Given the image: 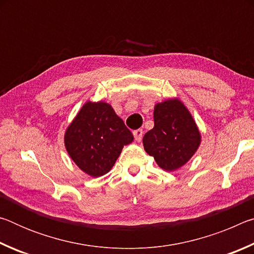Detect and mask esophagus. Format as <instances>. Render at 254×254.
Returning a JSON list of instances; mask_svg holds the SVG:
<instances>
[{
    "instance_id": "34e87169",
    "label": "esophagus",
    "mask_w": 254,
    "mask_h": 254,
    "mask_svg": "<svg viewBox=\"0 0 254 254\" xmlns=\"http://www.w3.org/2000/svg\"><path fill=\"white\" fill-rule=\"evenodd\" d=\"M133 135H134V139L137 141V142H140V141L142 140V136H143V131L141 130V128H137V130L133 131Z\"/></svg>"
}]
</instances>
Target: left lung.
Here are the masks:
<instances>
[{
	"label": "left lung",
	"instance_id": "obj_1",
	"mask_svg": "<svg viewBox=\"0 0 254 254\" xmlns=\"http://www.w3.org/2000/svg\"><path fill=\"white\" fill-rule=\"evenodd\" d=\"M154 127L143 136V147L157 165L175 171L190 160L199 148L201 135L190 112L179 98L154 105Z\"/></svg>",
	"mask_w": 254,
	"mask_h": 254
}]
</instances>
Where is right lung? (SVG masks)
Listing matches in <instances>:
<instances>
[{
  "label": "right lung",
  "mask_w": 254,
  "mask_h": 254,
  "mask_svg": "<svg viewBox=\"0 0 254 254\" xmlns=\"http://www.w3.org/2000/svg\"><path fill=\"white\" fill-rule=\"evenodd\" d=\"M133 134L109 103L88 101L67 127L64 141L78 168L91 177L109 173Z\"/></svg>",
  "instance_id": "right-lung-1"
}]
</instances>
